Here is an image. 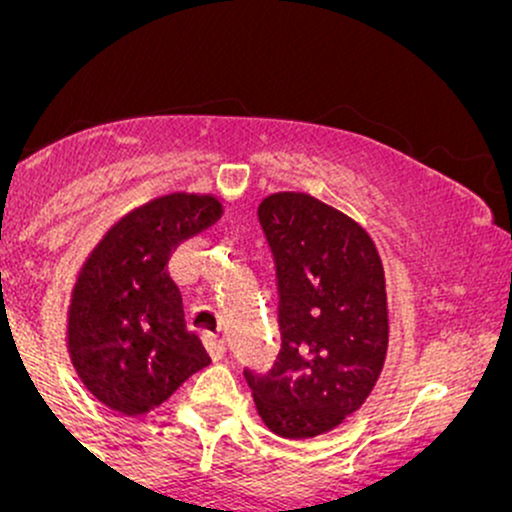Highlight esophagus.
Masks as SVG:
<instances>
[{
	"label": "esophagus",
	"instance_id": "1",
	"mask_svg": "<svg viewBox=\"0 0 512 512\" xmlns=\"http://www.w3.org/2000/svg\"><path fill=\"white\" fill-rule=\"evenodd\" d=\"M204 344H207L209 354L214 361H219L226 354V344H223V339L216 337V334H204Z\"/></svg>",
	"mask_w": 512,
	"mask_h": 512
}]
</instances>
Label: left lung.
Here are the masks:
<instances>
[{"instance_id":"left-lung-1","label":"left lung","mask_w":512,"mask_h":512,"mask_svg":"<svg viewBox=\"0 0 512 512\" xmlns=\"http://www.w3.org/2000/svg\"><path fill=\"white\" fill-rule=\"evenodd\" d=\"M257 216L276 264L281 349L245 380L269 431L315 438L361 409L383 373V262L366 228L305 192L264 197Z\"/></svg>"}]
</instances>
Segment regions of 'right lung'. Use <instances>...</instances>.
<instances>
[{"label": "right lung", "mask_w": 512, "mask_h": 512, "mask_svg": "<svg viewBox=\"0 0 512 512\" xmlns=\"http://www.w3.org/2000/svg\"><path fill=\"white\" fill-rule=\"evenodd\" d=\"M221 214L211 195L156 197L115 221L86 257L69 303L67 349L81 383L105 407L146 414L211 363L187 330L168 260Z\"/></svg>", "instance_id": "obj_1"}]
</instances>
